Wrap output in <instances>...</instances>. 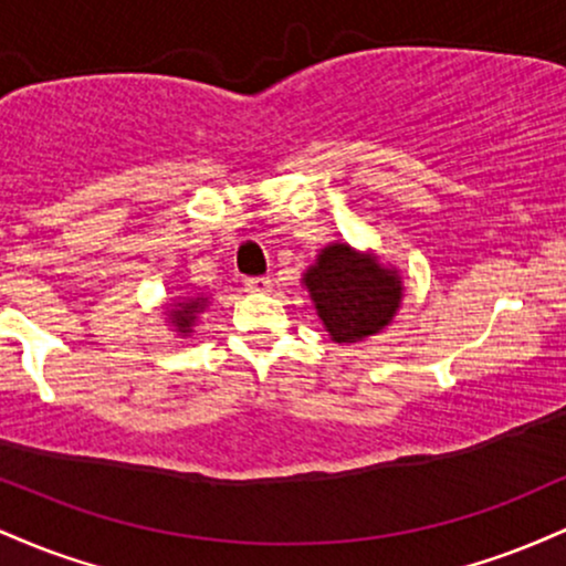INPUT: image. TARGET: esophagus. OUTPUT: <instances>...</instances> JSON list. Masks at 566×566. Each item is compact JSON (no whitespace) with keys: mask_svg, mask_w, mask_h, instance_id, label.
I'll return each instance as SVG.
<instances>
[{"mask_svg":"<svg viewBox=\"0 0 566 566\" xmlns=\"http://www.w3.org/2000/svg\"><path fill=\"white\" fill-rule=\"evenodd\" d=\"M247 292H269L271 290V279L269 276H250L244 279Z\"/></svg>","mask_w":566,"mask_h":566,"instance_id":"1","label":"esophagus"}]
</instances>
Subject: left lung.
Returning a JSON list of instances; mask_svg holds the SVG:
<instances>
[{"label":"left lung","mask_w":566,"mask_h":566,"mask_svg":"<svg viewBox=\"0 0 566 566\" xmlns=\"http://www.w3.org/2000/svg\"><path fill=\"white\" fill-rule=\"evenodd\" d=\"M303 287L335 343H359L378 335L401 308L405 284L399 269L386 265L373 250L329 242L303 274Z\"/></svg>","instance_id":"left-lung-1"}]
</instances>
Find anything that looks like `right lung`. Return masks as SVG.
I'll use <instances>...</instances> for the list:
<instances>
[{"instance_id": "1", "label": "right lung", "mask_w": 566, "mask_h": 566, "mask_svg": "<svg viewBox=\"0 0 566 566\" xmlns=\"http://www.w3.org/2000/svg\"><path fill=\"white\" fill-rule=\"evenodd\" d=\"M207 303L210 297L207 295H184V297H175L167 308V319H170V327L178 335H191L193 333V324L199 322V314H205Z\"/></svg>"}]
</instances>
